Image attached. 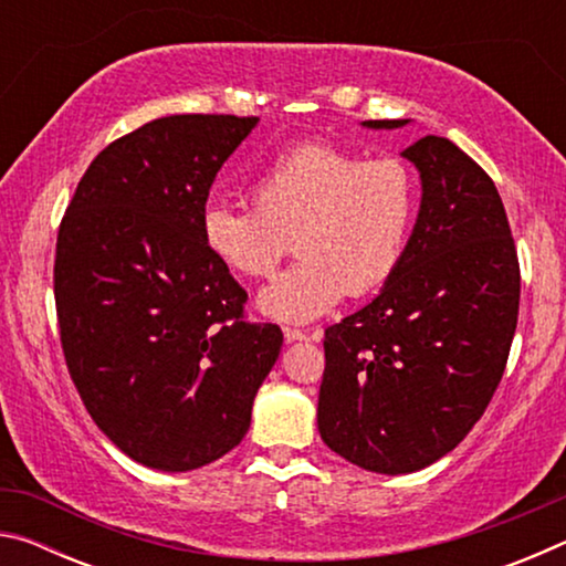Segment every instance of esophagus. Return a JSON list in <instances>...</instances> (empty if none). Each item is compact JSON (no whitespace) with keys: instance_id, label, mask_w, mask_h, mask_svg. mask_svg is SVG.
<instances>
[{"instance_id":"1","label":"esophagus","mask_w":566,"mask_h":566,"mask_svg":"<svg viewBox=\"0 0 566 566\" xmlns=\"http://www.w3.org/2000/svg\"><path fill=\"white\" fill-rule=\"evenodd\" d=\"M284 339L286 344L292 342H319V332H302V329H294V327H284Z\"/></svg>"}]
</instances>
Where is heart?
Masks as SVG:
<instances>
[{
    "label": "heart",
    "instance_id": "1",
    "mask_svg": "<svg viewBox=\"0 0 566 566\" xmlns=\"http://www.w3.org/2000/svg\"><path fill=\"white\" fill-rule=\"evenodd\" d=\"M252 205L209 202L199 232L227 272L260 280L300 254L260 292L262 314L312 322L344 294L377 292L405 260L417 217V181L395 157L364 159L329 142H304L272 159L252 185Z\"/></svg>",
    "mask_w": 566,
    "mask_h": 566
}]
</instances>
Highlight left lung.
I'll use <instances>...</instances> for the list:
<instances>
[{
  "label": "left lung",
  "instance_id": "8db88e82",
  "mask_svg": "<svg viewBox=\"0 0 566 566\" xmlns=\"http://www.w3.org/2000/svg\"><path fill=\"white\" fill-rule=\"evenodd\" d=\"M401 157L421 177L415 232L375 300L324 332L317 407L324 444L379 474L417 472L462 442L500 387L520 314V260L492 177L434 134Z\"/></svg>",
  "mask_w": 566,
  "mask_h": 566
}]
</instances>
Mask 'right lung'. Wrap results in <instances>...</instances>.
Listing matches in <instances>:
<instances>
[{
	"label": "right lung",
	"instance_id": "obj_1",
	"mask_svg": "<svg viewBox=\"0 0 566 566\" xmlns=\"http://www.w3.org/2000/svg\"><path fill=\"white\" fill-rule=\"evenodd\" d=\"M256 117L171 114L104 147L56 234L54 302L72 381L134 462L189 472L247 434L282 349L244 322L247 292L202 244L199 217Z\"/></svg>",
	"mask_w": 566,
	"mask_h": 566
}]
</instances>
